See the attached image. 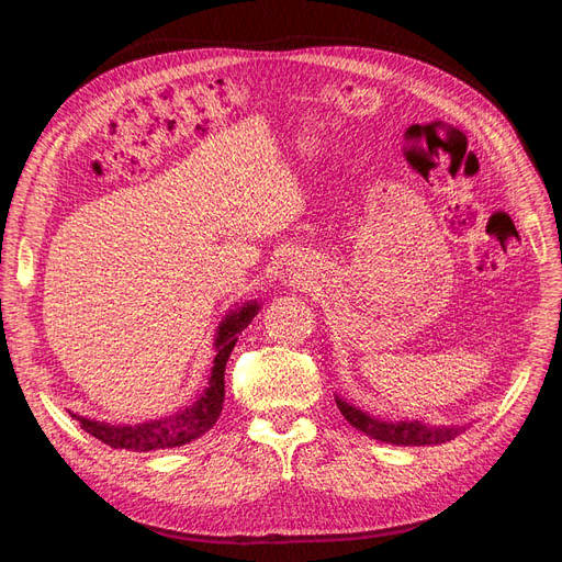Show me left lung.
<instances>
[{
    "mask_svg": "<svg viewBox=\"0 0 562 562\" xmlns=\"http://www.w3.org/2000/svg\"><path fill=\"white\" fill-rule=\"evenodd\" d=\"M335 403L339 407V413L345 415V419L363 431L366 436L380 440V443H391V446H440L448 443L454 436L462 434L467 427H429L419 419H401V422H384L380 417H372L359 407L349 405L347 401L337 398Z\"/></svg>",
    "mask_w": 562,
    "mask_h": 562,
    "instance_id": "1",
    "label": "left lung"
}]
</instances>
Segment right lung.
<instances>
[{
  "instance_id": "obj_1",
  "label": "right lung",
  "mask_w": 562,
  "mask_h": 562,
  "mask_svg": "<svg viewBox=\"0 0 562 562\" xmlns=\"http://www.w3.org/2000/svg\"><path fill=\"white\" fill-rule=\"evenodd\" d=\"M260 312L258 302H246L239 310L229 312L223 323L217 326L215 333V359L211 368L209 386L203 389V394L196 398V403L187 405L184 411H178L161 419H149L140 424H108V422H95L89 417H79L70 413L79 427L103 440L105 446L116 450H133V452H149V450H168V448H180L190 440L201 438L213 424L217 422L220 413H223L225 403V366L229 361V353L239 339V333L248 328V323Z\"/></svg>"
}]
</instances>
